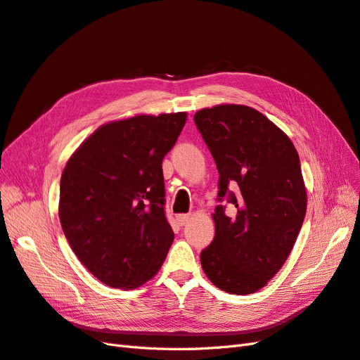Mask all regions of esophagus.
<instances>
[{
	"label": "esophagus",
	"mask_w": 360,
	"mask_h": 360,
	"mask_svg": "<svg viewBox=\"0 0 360 360\" xmlns=\"http://www.w3.org/2000/svg\"><path fill=\"white\" fill-rule=\"evenodd\" d=\"M189 219H191V214H179V216H177V222H179L180 225L188 224Z\"/></svg>",
	"instance_id": "esophagus-1"
}]
</instances>
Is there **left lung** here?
<instances>
[{
	"label": "left lung",
	"mask_w": 360,
	"mask_h": 360,
	"mask_svg": "<svg viewBox=\"0 0 360 360\" xmlns=\"http://www.w3.org/2000/svg\"><path fill=\"white\" fill-rule=\"evenodd\" d=\"M219 172L222 205L212 214L214 238L201 252L212 284L231 294L263 288L284 266L307 213V188L291 139L246 105L224 103L193 115ZM228 186H237L236 198Z\"/></svg>",
	"instance_id": "left-lung-1"
}]
</instances>
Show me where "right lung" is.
<instances>
[{"label":"right lung","instance_id":"add662e5","mask_svg":"<svg viewBox=\"0 0 360 360\" xmlns=\"http://www.w3.org/2000/svg\"><path fill=\"white\" fill-rule=\"evenodd\" d=\"M186 112L138 114L97 127L61 174L58 214L75 255L105 285L138 288L153 278L174 240L162 160Z\"/></svg>","mask_w":360,"mask_h":360}]
</instances>
